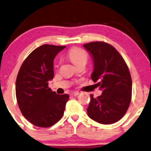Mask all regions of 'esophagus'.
<instances>
[{"instance_id":"esophagus-1","label":"esophagus","mask_w":151,"mask_h":151,"mask_svg":"<svg viewBox=\"0 0 151 151\" xmlns=\"http://www.w3.org/2000/svg\"><path fill=\"white\" fill-rule=\"evenodd\" d=\"M78 94H79L78 92L75 91V92H72V93H70V96H78Z\"/></svg>"}]
</instances>
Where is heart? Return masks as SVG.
Segmentation results:
<instances>
[{
  "instance_id": "b5f03b06",
  "label": "heart",
  "mask_w": 151,
  "mask_h": 151,
  "mask_svg": "<svg viewBox=\"0 0 151 151\" xmlns=\"http://www.w3.org/2000/svg\"><path fill=\"white\" fill-rule=\"evenodd\" d=\"M68 57L73 63L76 65L80 63H86L88 61V54L83 50L78 47L72 48L68 52Z\"/></svg>"
}]
</instances>
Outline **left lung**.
I'll list each match as a JSON object with an SVG mask.
<instances>
[{"label": "left lung", "instance_id": "8db88e82", "mask_svg": "<svg viewBox=\"0 0 151 151\" xmlns=\"http://www.w3.org/2000/svg\"><path fill=\"white\" fill-rule=\"evenodd\" d=\"M93 59L91 79L103 91L91 101L87 113L101 124L116 122L127 111L132 99V78L124 60L112 45L104 42L83 45Z\"/></svg>", "mask_w": 151, "mask_h": 151}]
</instances>
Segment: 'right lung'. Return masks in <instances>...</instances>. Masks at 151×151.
Masks as SVG:
<instances>
[{
    "mask_svg": "<svg viewBox=\"0 0 151 151\" xmlns=\"http://www.w3.org/2000/svg\"><path fill=\"white\" fill-rule=\"evenodd\" d=\"M64 48L52 45L39 47L26 58L18 73V104L24 117L37 127H51L64 114L69 95L57 94L48 86L54 78L55 58Z\"/></svg>",
    "mask_w": 151,
    "mask_h": 151,
    "instance_id": "1",
    "label": "right lung"
}]
</instances>
